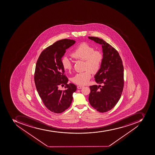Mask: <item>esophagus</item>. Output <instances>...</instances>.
Masks as SVG:
<instances>
[{"label":"esophagus","mask_w":155,"mask_h":155,"mask_svg":"<svg viewBox=\"0 0 155 155\" xmlns=\"http://www.w3.org/2000/svg\"><path fill=\"white\" fill-rule=\"evenodd\" d=\"M83 87V86H77V88L78 89H82Z\"/></svg>","instance_id":"esophagus-1"}]
</instances>
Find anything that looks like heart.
I'll list each match as a JSON object with an SVG mask.
<instances>
[{
  "mask_svg": "<svg viewBox=\"0 0 155 155\" xmlns=\"http://www.w3.org/2000/svg\"><path fill=\"white\" fill-rule=\"evenodd\" d=\"M71 56L76 60L84 61L85 71L76 74L72 78V82L78 85L86 84L91 77L92 73L96 74L101 68L103 56L101 52L94 50L92 46L86 43H81L76 47L71 54ZM62 67L65 71H70L72 64L66 57L61 60Z\"/></svg>",
  "mask_w": 155,
  "mask_h": 155,
  "instance_id": "1",
  "label": "heart"
}]
</instances>
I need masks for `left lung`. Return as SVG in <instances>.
Segmentation results:
<instances>
[{"instance_id":"8db88e82","label":"left lung","mask_w":155,"mask_h":155,"mask_svg":"<svg viewBox=\"0 0 155 155\" xmlns=\"http://www.w3.org/2000/svg\"><path fill=\"white\" fill-rule=\"evenodd\" d=\"M89 39L102 45L103 59L101 68L94 76L98 84L91 86L89 103L100 112L109 111L116 105L123 90L124 66L118 51L103 39L89 37Z\"/></svg>"}]
</instances>
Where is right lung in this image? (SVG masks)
Listing matches in <instances>:
<instances>
[{
    "label": "right lung",
    "mask_w": 155,
    "mask_h": 155,
    "mask_svg": "<svg viewBox=\"0 0 155 155\" xmlns=\"http://www.w3.org/2000/svg\"><path fill=\"white\" fill-rule=\"evenodd\" d=\"M75 41L62 39L44 49L36 65L34 81L39 96L49 110L60 114L67 110L73 100V94L77 86L67 84L68 79L64 74L61 58L67 49L73 45ZM65 84L66 89L60 91V85Z\"/></svg>",
    "instance_id": "right-lung-1"
}]
</instances>
